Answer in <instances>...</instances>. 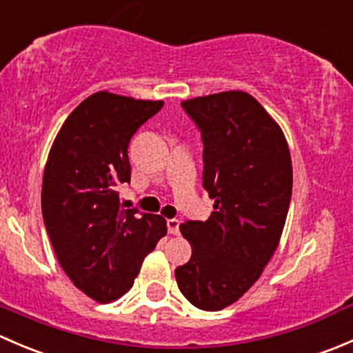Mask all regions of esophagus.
<instances>
[{"label": "esophagus", "mask_w": 353, "mask_h": 353, "mask_svg": "<svg viewBox=\"0 0 353 353\" xmlns=\"http://www.w3.org/2000/svg\"><path fill=\"white\" fill-rule=\"evenodd\" d=\"M179 225H181V222L177 219L167 220V229H169L170 234H179Z\"/></svg>", "instance_id": "1"}]
</instances>
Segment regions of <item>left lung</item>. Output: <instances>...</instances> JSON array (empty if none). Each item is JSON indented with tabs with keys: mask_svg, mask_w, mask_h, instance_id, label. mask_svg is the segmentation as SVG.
<instances>
[{
	"mask_svg": "<svg viewBox=\"0 0 353 353\" xmlns=\"http://www.w3.org/2000/svg\"><path fill=\"white\" fill-rule=\"evenodd\" d=\"M203 141V188L215 199L208 220L179 227L193 248L176 268L177 287L203 311L236 302L259 279L280 243L292 198L285 137L245 92L183 102Z\"/></svg>",
	"mask_w": 353,
	"mask_h": 353,
	"instance_id": "8db88e82",
	"label": "left lung"
}]
</instances>
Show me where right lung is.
<instances>
[{"label":"right lung","instance_id":"obj_1","mask_svg":"<svg viewBox=\"0 0 353 353\" xmlns=\"http://www.w3.org/2000/svg\"><path fill=\"white\" fill-rule=\"evenodd\" d=\"M162 105L97 92L68 116L49 152L46 230L74 287L97 302L126 294L145 256L167 234L162 216L123 208L117 191L131 181V138Z\"/></svg>","mask_w":353,"mask_h":353}]
</instances>
